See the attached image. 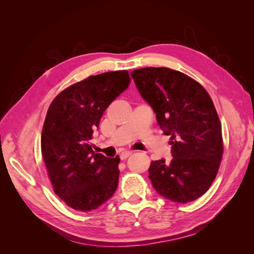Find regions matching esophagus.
<instances>
[{"label": "esophagus", "instance_id": "1", "mask_svg": "<svg viewBox=\"0 0 254 254\" xmlns=\"http://www.w3.org/2000/svg\"><path fill=\"white\" fill-rule=\"evenodd\" d=\"M132 154V151H123L121 154H120V158H121V160H126V159L127 158V157H130Z\"/></svg>", "mask_w": 254, "mask_h": 254}]
</instances>
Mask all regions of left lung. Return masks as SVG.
Listing matches in <instances>:
<instances>
[{
	"instance_id": "left-lung-1",
	"label": "left lung",
	"mask_w": 254,
	"mask_h": 254,
	"mask_svg": "<svg viewBox=\"0 0 254 254\" xmlns=\"http://www.w3.org/2000/svg\"><path fill=\"white\" fill-rule=\"evenodd\" d=\"M139 92L170 135L171 159L151 161L149 178L159 195L188 203L208 190L223 157L222 126L212 98L198 81L166 67L131 72Z\"/></svg>"
}]
</instances>
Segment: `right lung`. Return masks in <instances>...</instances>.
I'll return each instance as SVG.
<instances>
[{
  "mask_svg": "<svg viewBox=\"0 0 254 254\" xmlns=\"http://www.w3.org/2000/svg\"><path fill=\"white\" fill-rule=\"evenodd\" d=\"M127 70L89 76L60 92L47 112L41 153L54 191L80 212L109 200L119 184L120 158L93 151L89 141L103 113L130 85Z\"/></svg>",
  "mask_w": 254,
  "mask_h": 254,
  "instance_id": "right-lung-1",
  "label": "right lung"
}]
</instances>
